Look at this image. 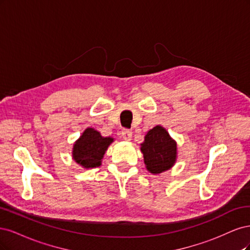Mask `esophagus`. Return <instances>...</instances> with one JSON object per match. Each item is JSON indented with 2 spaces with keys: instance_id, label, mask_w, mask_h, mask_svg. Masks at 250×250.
<instances>
[{
  "instance_id": "34e87169",
  "label": "esophagus",
  "mask_w": 250,
  "mask_h": 250,
  "mask_svg": "<svg viewBox=\"0 0 250 250\" xmlns=\"http://www.w3.org/2000/svg\"><path fill=\"white\" fill-rule=\"evenodd\" d=\"M132 132L130 130H127V128H124L122 135H123V138L126 141H131L132 140Z\"/></svg>"
}]
</instances>
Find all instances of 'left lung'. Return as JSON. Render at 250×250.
<instances>
[{"instance_id":"obj_1","label":"left lung","mask_w":250,"mask_h":250,"mask_svg":"<svg viewBox=\"0 0 250 250\" xmlns=\"http://www.w3.org/2000/svg\"><path fill=\"white\" fill-rule=\"evenodd\" d=\"M140 146L144 164L150 173H162L174 165L178 155L176 142L163 126L152 127Z\"/></svg>"}]
</instances>
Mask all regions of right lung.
<instances>
[{
	"label": "right lung",
	"instance_id": "add662e5",
	"mask_svg": "<svg viewBox=\"0 0 250 250\" xmlns=\"http://www.w3.org/2000/svg\"><path fill=\"white\" fill-rule=\"evenodd\" d=\"M113 141L112 137H103L93 127H87L74 144L72 159L86 169L99 167L104 152Z\"/></svg>",
	"mask_w": 250,
	"mask_h": 250
}]
</instances>
